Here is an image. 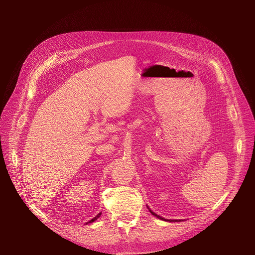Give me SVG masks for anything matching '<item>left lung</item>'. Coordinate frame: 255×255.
Wrapping results in <instances>:
<instances>
[{"instance_id": "1", "label": "left lung", "mask_w": 255, "mask_h": 255, "mask_svg": "<svg viewBox=\"0 0 255 255\" xmlns=\"http://www.w3.org/2000/svg\"><path fill=\"white\" fill-rule=\"evenodd\" d=\"M150 212H151V213H152V214H153V215H154V216H156V217H157V218H159V219H162V220H165V219H164V218H162V217H160V216H159V215H157V214H155V213H154V212H152V211H151V210H150ZM167 221H168V220H167ZM169 221H172V220H169Z\"/></svg>"}]
</instances>
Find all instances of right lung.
I'll list each match as a JSON object with an SVG mask.
<instances>
[{
	"instance_id": "1",
	"label": "right lung",
	"mask_w": 255,
	"mask_h": 255,
	"mask_svg": "<svg viewBox=\"0 0 255 255\" xmlns=\"http://www.w3.org/2000/svg\"><path fill=\"white\" fill-rule=\"evenodd\" d=\"M100 215H101V213H99V214H98V215H97L96 217H94V218H93L92 220H90V221H89L88 223H91V222H94V221H95V220H97V219H98V218L100 217Z\"/></svg>"
}]
</instances>
